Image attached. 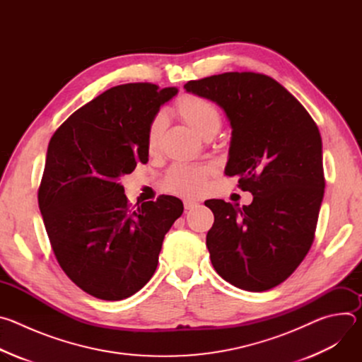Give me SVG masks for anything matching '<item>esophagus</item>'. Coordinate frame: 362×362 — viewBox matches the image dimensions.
I'll return each mask as SVG.
<instances>
[{
    "label": "esophagus",
    "instance_id": "obj_1",
    "mask_svg": "<svg viewBox=\"0 0 362 362\" xmlns=\"http://www.w3.org/2000/svg\"><path fill=\"white\" fill-rule=\"evenodd\" d=\"M183 204H185V209L186 211H190V209H194V208H197V202L196 200H192V199H185L183 200Z\"/></svg>",
    "mask_w": 362,
    "mask_h": 362
}]
</instances>
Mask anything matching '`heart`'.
<instances>
[{"label":"heart","mask_w":362,"mask_h":362,"mask_svg":"<svg viewBox=\"0 0 362 362\" xmlns=\"http://www.w3.org/2000/svg\"><path fill=\"white\" fill-rule=\"evenodd\" d=\"M175 110L180 119L200 136L212 132L216 133L221 127V113L218 107L203 97L185 94L177 100ZM165 126L166 117L163 113H156L148 122L146 129V146L150 151L159 148ZM212 170V166L203 163H175L165 175L162 185L169 193L183 197H196L208 186Z\"/></svg>","instance_id":"b5f03b06"}]
</instances>
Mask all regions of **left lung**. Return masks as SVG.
<instances>
[{"label": "left lung", "instance_id": "8db88e82", "mask_svg": "<svg viewBox=\"0 0 362 362\" xmlns=\"http://www.w3.org/2000/svg\"><path fill=\"white\" fill-rule=\"evenodd\" d=\"M185 88L219 105L232 126L225 175L253 200L239 208L206 200L215 222L206 235L215 271L229 284L262 292L288 279L311 249L324 197L317 123L276 80L230 71Z\"/></svg>", "mask_w": 362, "mask_h": 362}]
</instances>
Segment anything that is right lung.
Returning a JSON list of instances; mask_svg holds the SVG:
<instances>
[{
    "mask_svg": "<svg viewBox=\"0 0 362 362\" xmlns=\"http://www.w3.org/2000/svg\"><path fill=\"white\" fill-rule=\"evenodd\" d=\"M176 93L151 83L112 87L76 110L48 143L40 212L62 269L94 298L120 300L140 291L183 214L182 200L166 194L132 206L119 182L148 160L147 124Z\"/></svg>",
    "mask_w": 362,
    "mask_h": 362,
    "instance_id": "1",
    "label": "right lung"
}]
</instances>
